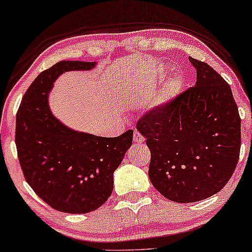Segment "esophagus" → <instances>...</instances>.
<instances>
[{
  "mask_svg": "<svg viewBox=\"0 0 252 252\" xmlns=\"http://www.w3.org/2000/svg\"><path fill=\"white\" fill-rule=\"evenodd\" d=\"M133 139H134V142H135V143H142L143 141H144V137H143L142 135H141V134H140L139 132L134 133V137H133Z\"/></svg>",
  "mask_w": 252,
  "mask_h": 252,
  "instance_id": "34e87169",
  "label": "esophagus"
}]
</instances>
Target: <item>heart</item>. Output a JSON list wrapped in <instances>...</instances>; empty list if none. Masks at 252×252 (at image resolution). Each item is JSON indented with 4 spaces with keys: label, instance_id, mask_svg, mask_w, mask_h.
<instances>
[{
    "label": "heart",
    "instance_id": "b5f03b06",
    "mask_svg": "<svg viewBox=\"0 0 252 252\" xmlns=\"http://www.w3.org/2000/svg\"><path fill=\"white\" fill-rule=\"evenodd\" d=\"M182 86H184V80L180 75H173V77L165 80L161 84L154 101L155 108L164 109L167 105H170L181 93Z\"/></svg>",
    "mask_w": 252,
    "mask_h": 252
}]
</instances>
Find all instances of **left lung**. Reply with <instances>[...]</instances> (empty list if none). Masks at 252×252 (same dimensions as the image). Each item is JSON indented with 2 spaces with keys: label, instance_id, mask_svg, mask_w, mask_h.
<instances>
[{
  "label": "left lung",
  "instance_id": "8db88e82",
  "mask_svg": "<svg viewBox=\"0 0 252 252\" xmlns=\"http://www.w3.org/2000/svg\"><path fill=\"white\" fill-rule=\"evenodd\" d=\"M189 61L197 73L195 87L136 125L151 153V184L178 203L198 202L221 190L241 148V119L229 85L210 65Z\"/></svg>",
  "mask_w": 252,
  "mask_h": 252
}]
</instances>
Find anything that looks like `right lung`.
I'll return each instance as SVG.
<instances>
[{
  "label": "right lung",
  "instance_id": "right-lung-1",
  "mask_svg": "<svg viewBox=\"0 0 252 252\" xmlns=\"http://www.w3.org/2000/svg\"><path fill=\"white\" fill-rule=\"evenodd\" d=\"M96 62L61 61L41 72L24 95L16 118V147L27 184L57 211L88 213L104 204L113 172L133 142V130L102 137L72 129L53 115L49 93L61 74L89 71Z\"/></svg>",
  "mask_w": 252,
  "mask_h": 252
}]
</instances>
